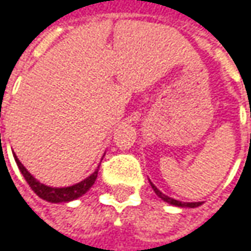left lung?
I'll return each mask as SVG.
<instances>
[{
	"label": "left lung",
	"mask_w": 251,
	"mask_h": 251,
	"mask_svg": "<svg viewBox=\"0 0 251 251\" xmlns=\"http://www.w3.org/2000/svg\"><path fill=\"white\" fill-rule=\"evenodd\" d=\"M151 185H152V188H153V191L155 194L159 197V198H162L165 202H170L172 205H176V207H190V208H195V207H198V205H201V202H181V201H176V200H174L171 197H168V195H165V194H162L152 182H151Z\"/></svg>",
	"instance_id": "8db88e82"
}]
</instances>
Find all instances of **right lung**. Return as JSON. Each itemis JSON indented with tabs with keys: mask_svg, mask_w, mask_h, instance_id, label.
Segmentation results:
<instances>
[{
	"mask_svg": "<svg viewBox=\"0 0 251 251\" xmlns=\"http://www.w3.org/2000/svg\"><path fill=\"white\" fill-rule=\"evenodd\" d=\"M14 159H15V162H17V165H18L21 174L24 175L25 181H27L28 185L31 187V190H33L40 198H43V200H46V201H49V202H67V201H73V200L81 197L83 194L87 193V191L90 190V187L95 184V181H96V178H98V171H99V170H96L90 176H87V178L83 179L81 182L75 184V185H72V187L53 188V187H47V185L41 184L40 181H37L34 176L25 170V167L20 162V159L15 156V153H14Z\"/></svg>",
	"mask_w": 251,
	"mask_h": 251,
	"instance_id": "add662e5",
	"label": "right lung"
}]
</instances>
